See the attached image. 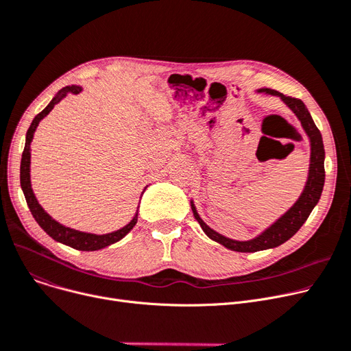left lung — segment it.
<instances>
[{
	"label": "left lung",
	"instance_id": "8db88e82",
	"mask_svg": "<svg viewBox=\"0 0 351 351\" xmlns=\"http://www.w3.org/2000/svg\"><path fill=\"white\" fill-rule=\"evenodd\" d=\"M258 92H265L274 96H279L291 110L298 116L300 120L302 126L306 132V134L311 138V167H308V177L306 181V187L300 195V198L296 201L293 207L287 211L285 215H282L274 225H271L263 234L259 237L251 239V241H234L230 238H225L221 234L211 230L210 226L205 223L199 215L195 211L194 204L191 202V208L194 213L195 219L201 225L202 231L207 234L211 239L215 242L223 245L225 248L237 252H258L263 250L275 248V246L282 245L287 239H291L304 223V221L311 215L315 205L319 202L323 185H324V147L320 130L316 128L315 121L306 109L304 103L292 96H286L275 89H259Z\"/></svg>",
	"mask_w": 351,
	"mask_h": 351
}]
</instances>
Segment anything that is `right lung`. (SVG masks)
<instances>
[{
  "label": "right lung",
  "instance_id": "add662e5",
  "mask_svg": "<svg viewBox=\"0 0 351 351\" xmlns=\"http://www.w3.org/2000/svg\"><path fill=\"white\" fill-rule=\"evenodd\" d=\"M79 92H82L80 86H75V85L65 86L64 89H60L58 92V95L49 101V105L43 112L38 113L34 117L31 126H29V129L27 132L25 147H24V152H23V158H21L19 180H21V189H23V191H24V195H25V199H27V204H28V207H29V211H31L32 217L39 223L40 228H43L51 238H53L55 241H58L60 243H65V245L71 246V248H73V250H79V251H97V250H101V248H105V246H109V245L120 241L123 237L128 235L133 230V226L137 222V215L126 226H123L121 230L110 232V234H105V235L86 234V232H80V231L68 228V226L60 225L59 222L52 219L44 211V208L38 204V201H36V198L34 195V191L31 189V178H29V164H31L29 146H31V141H32V137H34L36 126L39 125V121L43 120L53 109V106L58 105L62 97L68 96L69 93L77 95Z\"/></svg>",
  "mask_w": 351,
  "mask_h": 351
}]
</instances>
